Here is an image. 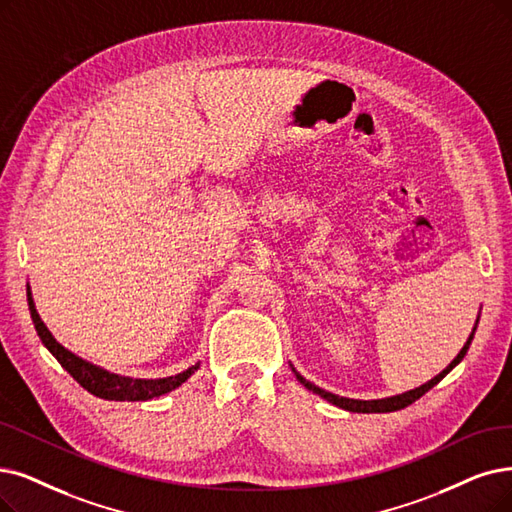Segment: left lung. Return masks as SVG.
<instances>
[{"mask_svg": "<svg viewBox=\"0 0 512 512\" xmlns=\"http://www.w3.org/2000/svg\"><path fill=\"white\" fill-rule=\"evenodd\" d=\"M479 317H481V309H479V315H477V321H475V325H473V332H470V336L466 338V342H464V346L460 349V353L452 359V363H449L443 372H439L435 378H431L428 382H424V384H420V386H416V388H412V391H405V393H401V395H393V397H382V399H349V397H340V395H334V393H330V391H325V388H319L317 384H313V382H309L306 380L304 376H300L298 372H296V367L290 363V367H292V372L296 374V380L304 386V388H309V391H313L315 395H319L321 399H325V401H330L332 405H336V407H342V410H346V412H355V414H386V412H397V410H403V407H407V405H412L416 399H420L424 393H428L431 391L433 386H437L449 372L454 370V367L464 359V355H466V351H468V346H470V342H473V338H475V332H477V325H479Z\"/></svg>", "mask_w": 512, "mask_h": 512, "instance_id": "1", "label": "left lung"}]
</instances>
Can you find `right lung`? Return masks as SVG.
Listing matches in <instances>:
<instances>
[{"instance_id":"add662e5","label":"right lung","mask_w":512,"mask_h":512,"mask_svg":"<svg viewBox=\"0 0 512 512\" xmlns=\"http://www.w3.org/2000/svg\"><path fill=\"white\" fill-rule=\"evenodd\" d=\"M27 302H29V311H31V319L35 325V332L39 336V340L44 342L46 349L56 357V361L65 367V370L86 388L88 393L107 399V401H149L153 397H161L174 388H178L182 382H187L197 370H199V361L191 367H187L185 372H180L176 376H166V378H130V376H121V374H113L105 367L94 365L86 359L77 357L75 353H71L69 349H65L60 344L52 332L48 330V325L39 317L35 302H33V294H31V285H27Z\"/></svg>"}]
</instances>
